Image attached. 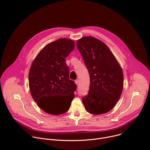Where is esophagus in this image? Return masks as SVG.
I'll return each mask as SVG.
<instances>
[{
	"mask_svg": "<svg viewBox=\"0 0 150 150\" xmlns=\"http://www.w3.org/2000/svg\"><path fill=\"white\" fill-rule=\"evenodd\" d=\"M75 83L77 84V85H78L79 84V80L77 79V80H75Z\"/></svg>",
	"mask_w": 150,
	"mask_h": 150,
	"instance_id": "esophagus-1",
	"label": "esophagus"
}]
</instances>
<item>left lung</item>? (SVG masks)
<instances>
[{
  "label": "left lung",
  "mask_w": 150,
  "mask_h": 150,
  "mask_svg": "<svg viewBox=\"0 0 150 150\" xmlns=\"http://www.w3.org/2000/svg\"><path fill=\"white\" fill-rule=\"evenodd\" d=\"M77 47L90 75L88 93L82 98L85 109L94 115L107 113L121 97L122 69L107 45L95 37L78 40Z\"/></svg>",
  "instance_id": "8db88e82"
}]
</instances>
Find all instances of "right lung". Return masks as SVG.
Instances as JSON below:
<instances>
[{
  "label": "right lung",
  "mask_w": 150,
  "mask_h": 150,
  "mask_svg": "<svg viewBox=\"0 0 150 150\" xmlns=\"http://www.w3.org/2000/svg\"><path fill=\"white\" fill-rule=\"evenodd\" d=\"M74 42L60 38L46 45L38 54L29 71L31 96L45 112H66L74 98L77 86L69 79L66 58L74 49Z\"/></svg>",
  "instance_id": "right-lung-1"
}]
</instances>
